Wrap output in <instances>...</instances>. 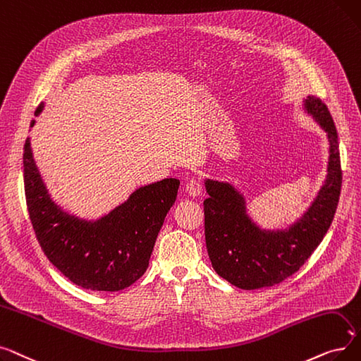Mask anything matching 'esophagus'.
<instances>
[{"mask_svg": "<svg viewBox=\"0 0 361 361\" xmlns=\"http://www.w3.org/2000/svg\"><path fill=\"white\" fill-rule=\"evenodd\" d=\"M202 188H204V183L200 178H192L186 182V186H185V191L190 194L191 197H198L201 192H202Z\"/></svg>", "mask_w": 361, "mask_h": 361, "instance_id": "34e87169", "label": "esophagus"}]
</instances>
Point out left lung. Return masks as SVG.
I'll list each match as a JSON object with an SVG mask.
<instances>
[{
	"instance_id": "1",
	"label": "left lung",
	"mask_w": 361,
	"mask_h": 361,
	"mask_svg": "<svg viewBox=\"0 0 361 361\" xmlns=\"http://www.w3.org/2000/svg\"><path fill=\"white\" fill-rule=\"evenodd\" d=\"M305 107L328 132V178L308 212L286 232H264L245 213L244 198L228 183L207 180L204 200L205 244L213 269L241 289L278 285L293 276L322 243L336 213L342 186L338 132L328 106L308 97Z\"/></svg>"
}]
</instances>
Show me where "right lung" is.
Instances as JSON below:
<instances>
[{"label":"right lung","mask_w":361,"mask_h":361,"mask_svg":"<svg viewBox=\"0 0 361 361\" xmlns=\"http://www.w3.org/2000/svg\"><path fill=\"white\" fill-rule=\"evenodd\" d=\"M42 107L41 102L35 114ZM23 178L29 217L48 260L73 283L110 293L130 286L145 273L179 188L178 179H163L136 190L101 220L83 221L60 210L48 195L29 140L23 148Z\"/></svg>","instance_id":"obj_1"}]
</instances>
